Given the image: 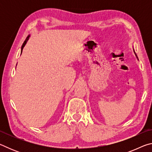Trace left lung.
Instances as JSON below:
<instances>
[{
    "instance_id": "left-lung-1",
    "label": "left lung",
    "mask_w": 152,
    "mask_h": 152,
    "mask_svg": "<svg viewBox=\"0 0 152 152\" xmlns=\"http://www.w3.org/2000/svg\"><path fill=\"white\" fill-rule=\"evenodd\" d=\"M134 53H135V51H134ZM135 56H136V57H137V55H136V54H135Z\"/></svg>"
}]
</instances>
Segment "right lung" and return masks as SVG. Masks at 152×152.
<instances>
[{
  "mask_svg": "<svg viewBox=\"0 0 152 152\" xmlns=\"http://www.w3.org/2000/svg\"><path fill=\"white\" fill-rule=\"evenodd\" d=\"M29 37H30V35H29L27 37V38H26V39L25 40V42H24V43H23V45H22V47H21V53H22V51H23V48L25 47V44H26L27 43V41H28V39H29Z\"/></svg>",
  "mask_w": 152,
  "mask_h": 152,
  "instance_id": "obj_1",
  "label": "right lung"
}]
</instances>
